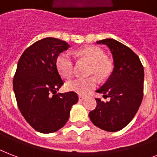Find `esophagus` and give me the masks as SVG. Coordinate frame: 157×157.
I'll return each mask as SVG.
<instances>
[{"label":"esophagus","mask_w":157,"mask_h":157,"mask_svg":"<svg viewBox=\"0 0 157 157\" xmlns=\"http://www.w3.org/2000/svg\"><path fill=\"white\" fill-rule=\"evenodd\" d=\"M78 99L80 101H82V100H84L85 99H86V96H83V95H79Z\"/></svg>","instance_id":"34e87169"}]
</instances>
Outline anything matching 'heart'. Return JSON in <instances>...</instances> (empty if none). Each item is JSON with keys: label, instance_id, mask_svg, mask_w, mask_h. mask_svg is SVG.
<instances>
[{"label": "heart", "instance_id": "1", "mask_svg": "<svg viewBox=\"0 0 157 157\" xmlns=\"http://www.w3.org/2000/svg\"><path fill=\"white\" fill-rule=\"evenodd\" d=\"M78 56L90 63V72L101 79L106 78L112 72L113 63L105 57L102 50L96 47H87L78 52ZM56 67L58 72L63 78L69 79L73 75L74 60L68 52L60 53L56 60ZM97 81L94 76L89 78H76L66 83V89L79 94H86L94 89Z\"/></svg>", "mask_w": 157, "mask_h": 157}]
</instances>
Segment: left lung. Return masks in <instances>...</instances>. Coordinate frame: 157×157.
<instances>
[{"instance_id": "8db88e82", "label": "left lung", "mask_w": 157, "mask_h": 157, "mask_svg": "<svg viewBox=\"0 0 157 157\" xmlns=\"http://www.w3.org/2000/svg\"><path fill=\"white\" fill-rule=\"evenodd\" d=\"M109 48L113 60L110 76L96 92L107 102L95 99L97 105L89 117L94 125L107 132H117L134 118L143 97L144 69L132 50L113 39L96 42Z\"/></svg>"}]
</instances>
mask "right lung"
<instances>
[{
	"mask_svg": "<svg viewBox=\"0 0 157 157\" xmlns=\"http://www.w3.org/2000/svg\"><path fill=\"white\" fill-rule=\"evenodd\" d=\"M68 48L67 42L45 38L29 47L18 62L13 80L18 107L30 126L42 133L62 128L78 101L75 92L56 94L63 85L56 60Z\"/></svg>",
	"mask_w": 157,
	"mask_h": 157,
	"instance_id": "1",
	"label": "right lung"
}]
</instances>
